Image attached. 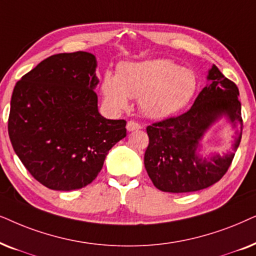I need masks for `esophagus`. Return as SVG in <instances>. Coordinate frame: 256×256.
I'll return each mask as SVG.
<instances>
[{"mask_svg": "<svg viewBox=\"0 0 256 256\" xmlns=\"http://www.w3.org/2000/svg\"><path fill=\"white\" fill-rule=\"evenodd\" d=\"M126 128H128V132H132V131L140 130L142 126H140V124H138V122L131 120V122H128V125H126Z\"/></svg>", "mask_w": 256, "mask_h": 256, "instance_id": "obj_1", "label": "esophagus"}]
</instances>
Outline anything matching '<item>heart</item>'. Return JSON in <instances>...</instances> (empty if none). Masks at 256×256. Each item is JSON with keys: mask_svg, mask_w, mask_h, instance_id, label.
Returning <instances> with one entry per match:
<instances>
[{"mask_svg": "<svg viewBox=\"0 0 256 256\" xmlns=\"http://www.w3.org/2000/svg\"><path fill=\"white\" fill-rule=\"evenodd\" d=\"M198 88L196 74L170 60L154 58L119 64L117 74H104L100 91L112 110L128 108V98H138L146 118L164 120L185 108Z\"/></svg>", "mask_w": 256, "mask_h": 256, "instance_id": "obj_1", "label": "heart"}]
</instances>
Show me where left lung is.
<instances>
[{
	"label": "left lung",
	"instance_id": "obj_1",
	"mask_svg": "<svg viewBox=\"0 0 256 256\" xmlns=\"http://www.w3.org/2000/svg\"><path fill=\"white\" fill-rule=\"evenodd\" d=\"M239 88L214 66L207 84L186 114L148 126L144 165L153 185L162 192H196L219 182L230 166L242 136ZM221 118L237 130L231 148L205 154L202 140Z\"/></svg>",
	"mask_w": 256,
	"mask_h": 256
}]
</instances>
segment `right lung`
Masks as SVG:
<instances>
[{
    "label": "right lung",
    "instance_id": "add662e5",
    "mask_svg": "<svg viewBox=\"0 0 256 256\" xmlns=\"http://www.w3.org/2000/svg\"><path fill=\"white\" fill-rule=\"evenodd\" d=\"M97 60L85 51L48 57L17 82L9 138L34 178L74 190L96 179L108 153L126 137V122L106 119L94 92Z\"/></svg>",
    "mask_w": 256,
    "mask_h": 256
}]
</instances>
